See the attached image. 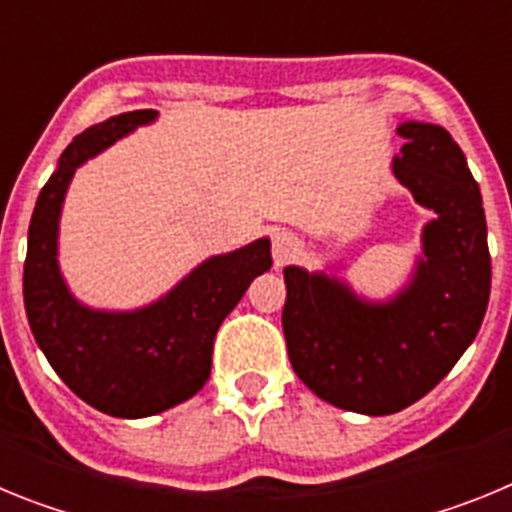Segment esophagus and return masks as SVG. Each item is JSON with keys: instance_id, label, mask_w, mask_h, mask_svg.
<instances>
[{"instance_id": "esophagus-1", "label": "esophagus", "mask_w": 512, "mask_h": 512, "mask_svg": "<svg viewBox=\"0 0 512 512\" xmlns=\"http://www.w3.org/2000/svg\"><path fill=\"white\" fill-rule=\"evenodd\" d=\"M297 253H300V241H297L295 235L289 233V230H277L274 238H271V256H274V266L282 269V266H287L289 261L295 259Z\"/></svg>"}]
</instances>
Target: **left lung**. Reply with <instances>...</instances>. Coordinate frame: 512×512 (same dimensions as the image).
I'll return each mask as SVG.
<instances>
[{"label": "left lung", "instance_id": "obj_1", "mask_svg": "<svg viewBox=\"0 0 512 512\" xmlns=\"http://www.w3.org/2000/svg\"><path fill=\"white\" fill-rule=\"evenodd\" d=\"M392 174L436 217L423 253L390 300L356 295L338 274L284 269L282 328L297 377L320 400L361 415L400 413L472 346L490 302L492 264L482 194L449 130L402 122Z\"/></svg>", "mask_w": 512, "mask_h": 512}]
</instances>
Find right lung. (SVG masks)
<instances>
[{
  "mask_svg": "<svg viewBox=\"0 0 512 512\" xmlns=\"http://www.w3.org/2000/svg\"><path fill=\"white\" fill-rule=\"evenodd\" d=\"M156 110L122 112L71 140L40 189L27 230L22 274L27 323L58 377L112 418H148L205 387L212 341L248 284L271 269L269 238L210 256L187 277L135 310H94L71 295L58 264V223L76 169L148 125Z\"/></svg>",
  "mask_w": 512,
  "mask_h": 512,
  "instance_id": "obj_1",
  "label": "right lung"
}]
</instances>
